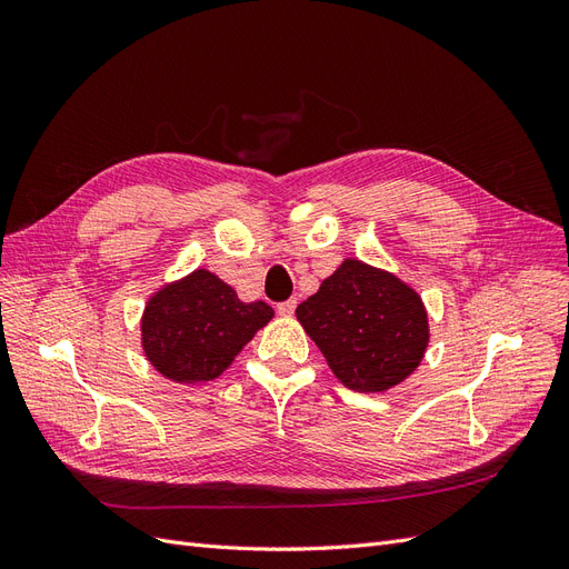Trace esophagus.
<instances>
[{"label":"esophagus","mask_w":569,"mask_h":569,"mask_svg":"<svg viewBox=\"0 0 569 569\" xmlns=\"http://www.w3.org/2000/svg\"><path fill=\"white\" fill-rule=\"evenodd\" d=\"M295 311H297V299H289V301L278 303V313L280 316H291Z\"/></svg>","instance_id":"esophagus-1"}]
</instances>
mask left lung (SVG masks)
Returning a JSON list of instances; mask_svg holds the SVG:
<instances>
[{
    "instance_id": "1",
    "label": "left lung",
    "mask_w": 569,
    "mask_h": 569,
    "mask_svg": "<svg viewBox=\"0 0 569 569\" xmlns=\"http://www.w3.org/2000/svg\"><path fill=\"white\" fill-rule=\"evenodd\" d=\"M337 380L377 393L401 385L422 363L429 322L420 295L396 274L347 258L297 308Z\"/></svg>"
}]
</instances>
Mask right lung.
<instances>
[{"label":"right lung","instance_id":"1","mask_svg":"<svg viewBox=\"0 0 569 569\" xmlns=\"http://www.w3.org/2000/svg\"><path fill=\"white\" fill-rule=\"evenodd\" d=\"M266 301L244 303L216 272L197 268L163 284L142 313V351L149 363L178 385L209 382L272 320Z\"/></svg>","mask_w":569,"mask_h":569}]
</instances>
